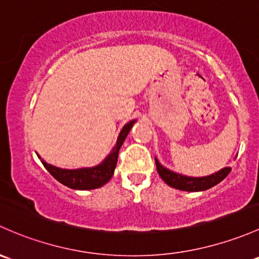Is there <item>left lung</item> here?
<instances>
[{
	"label": "left lung",
	"mask_w": 259,
	"mask_h": 259,
	"mask_svg": "<svg viewBox=\"0 0 259 259\" xmlns=\"http://www.w3.org/2000/svg\"><path fill=\"white\" fill-rule=\"evenodd\" d=\"M155 162H156V168L160 178L164 180L170 187L182 190V191L194 192L211 189L214 185L220 184L231 172V167H225L222 170H220L219 172L212 174L209 176H205V178H189V176L180 175V174L167 170L164 166L160 165V162L156 159H155Z\"/></svg>",
	"instance_id": "left-lung-1"
}]
</instances>
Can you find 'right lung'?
Instances as JSON below:
<instances>
[{
    "label": "right lung",
    "instance_id": "obj_1",
    "mask_svg": "<svg viewBox=\"0 0 259 259\" xmlns=\"http://www.w3.org/2000/svg\"><path fill=\"white\" fill-rule=\"evenodd\" d=\"M134 122L135 120L127 122V124L122 127L120 134H119L118 141H116L115 148L113 149V151L108 155V157L102 162V164L95 166V167L78 168V170H64V168L56 167V166H52L45 161H42V164L57 181H59L61 184H63L64 186L69 187V189H98V187L107 184L109 180L111 179V176H113L116 162H118L119 149L121 148L122 143H124L125 138L129 134L130 129H132Z\"/></svg>",
    "mask_w": 259,
    "mask_h": 259
}]
</instances>
